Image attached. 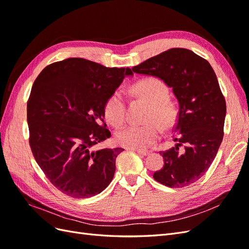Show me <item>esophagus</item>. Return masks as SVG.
<instances>
[{"mask_svg":"<svg viewBox=\"0 0 249 249\" xmlns=\"http://www.w3.org/2000/svg\"><path fill=\"white\" fill-rule=\"evenodd\" d=\"M133 150H136V153L141 156H147L149 154L148 152H145V150H140V149H133Z\"/></svg>","mask_w":249,"mask_h":249,"instance_id":"esophagus-1","label":"esophagus"}]
</instances>
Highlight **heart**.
I'll use <instances>...</instances> for the list:
<instances>
[{
  "label": "heart",
  "mask_w": 249,
  "mask_h": 249,
  "mask_svg": "<svg viewBox=\"0 0 249 249\" xmlns=\"http://www.w3.org/2000/svg\"><path fill=\"white\" fill-rule=\"evenodd\" d=\"M132 91L150 104L146 119L150 123L142 125L131 124L115 134L117 144L132 149H144L155 143L162 129H168L176 119V108L168 100V88L165 83L155 77L141 79L132 86ZM125 99L123 91L115 90L106 101L104 115L114 127L123 125L125 120Z\"/></svg>",
  "instance_id": "obj_1"
}]
</instances>
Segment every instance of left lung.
<instances>
[{"instance_id": "obj_1", "label": "left lung", "mask_w": 249, "mask_h": 249, "mask_svg": "<svg viewBox=\"0 0 249 249\" xmlns=\"http://www.w3.org/2000/svg\"><path fill=\"white\" fill-rule=\"evenodd\" d=\"M132 70L163 80L178 102L173 127L177 144L160 152L164 166L154 178L170 188L195 183L211 166L223 139L227 105L212 66L190 50L175 48Z\"/></svg>"}]
</instances>
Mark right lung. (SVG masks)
Segmentation results:
<instances>
[{
    "mask_svg": "<svg viewBox=\"0 0 249 249\" xmlns=\"http://www.w3.org/2000/svg\"><path fill=\"white\" fill-rule=\"evenodd\" d=\"M83 58L54 62L36 78L27 103L29 143L37 164L58 190L91 197L111 183L124 148L93 150L111 133L104 123L108 97L132 76Z\"/></svg>",
    "mask_w": 249,
    "mask_h": 249,
    "instance_id": "obj_1",
    "label": "right lung"
}]
</instances>
